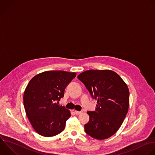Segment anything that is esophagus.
<instances>
[{
    "label": "esophagus",
    "instance_id": "obj_1",
    "mask_svg": "<svg viewBox=\"0 0 155 155\" xmlns=\"http://www.w3.org/2000/svg\"><path fill=\"white\" fill-rule=\"evenodd\" d=\"M74 113H75V114H76V115H79V114H80L82 112L81 111H74Z\"/></svg>",
    "mask_w": 155,
    "mask_h": 155
}]
</instances>
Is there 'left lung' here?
I'll return each instance as SVG.
<instances>
[{
    "mask_svg": "<svg viewBox=\"0 0 155 155\" xmlns=\"http://www.w3.org/2000/svg\"><path fill=\"white\" fill-rule=\"evenodd\" d=\"M77 78L98 104L95 111L87 112L89 120L84 125L85 132L98 140L111 137L119 130L128 113L127 85L117 74L110 70L86 71Z\"/></svg>",
    "mask_w": 155,
    "mask_h": 155,
    "instance_id": "obj_1",
    "label": "left lung"
}]
</instances>
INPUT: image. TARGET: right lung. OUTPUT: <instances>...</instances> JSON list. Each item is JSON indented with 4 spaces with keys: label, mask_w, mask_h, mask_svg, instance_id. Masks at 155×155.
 <instances>
[{
    "label": "right lung",
    "mask_w": 155,
    "mask_h": 155,
    "mask_svg": "<svg viewBox=\"0 0 155 155\" xmlns=\"http://www.w3.org/2000/svg\"><path fill=\"white\" fill-rule=\"evenodd\" d=\"M75 76V72L50 71L29 81L24 94V106L33 128L40 135L51 137L64 130L71 114L58 103Z\"/></svg>",
    "instance_id": "obj_1"
}]
</instances>
